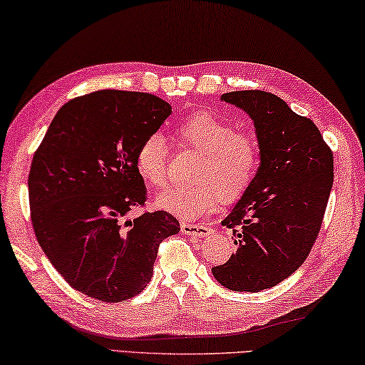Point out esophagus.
<instances>
[{
	"label": "esophagus",
	"instance_id": "1",
	"mask_svg": "<svg viewBox=\"0 0 365 365\" xmlns=\"http://www.w3.org/2000/svg\"><path fill=\"white\" fill-rule=\"evenodd\" d=\"M181 231L187 236H207L210 232V226L207 225H192V223H181Z\"/></svg>",
	"mask_w": 365,
	"mask_h": 365
}]
</instances>
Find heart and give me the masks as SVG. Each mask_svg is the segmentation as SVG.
<instances>
[{"label":"heart","instance_id":"heart-1","mask_svg":"<svg viewBox=\"0 0 365 365\" xmlns=\"http://www.w3.org/2000/svg\"><path fill=\"white\" fill-rule=\"evenodd\" d=\"M182 147L200 152L189 184H175L157 197V205L179 218L210 212L220 202H235L252 186L260 166V145L255 137L236 130L230 123L199 111L176 124ZM135 168L153 187L168 181V147L161 134H148L135 152Z\"/></svg>","mask_w":365,"mask_h":365}]
</instances>
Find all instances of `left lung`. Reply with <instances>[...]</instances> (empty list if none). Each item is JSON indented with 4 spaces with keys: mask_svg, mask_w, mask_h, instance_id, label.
<instances>
[{
    "mask_svg": "<svg viewBox=\"0 0 365 365\" xmlns=\"http://www.w3.org/2000/svg\"><path fill=\"white\" fill-rule=\"evenodd\" d=\"M222 100L254 119L260 166L222 222L232 230L236 252L212 272L225 288L257 292L282 283L312 250L333 186V152L312 119L277 95L241 91Z\"/></svg>",
    "mask_w": 365,
    "mask_h": 365,
    "instance_id": "8db88e82",
    "label": "left lung"
}]
</instances>
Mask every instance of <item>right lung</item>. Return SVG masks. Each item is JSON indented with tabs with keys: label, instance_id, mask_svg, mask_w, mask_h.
I'll use <instances>...</instances> for the list:
<instances>
[{
	"label": "right lung",
	"instance_id": "add662e5",
	"mask_svg": "<svg viewBox=\"0 0 365 365\" xmlns=\"http://www.w3.org/2000/svg\"><path fill=\"white\" fill-rule=\"evenodd\" d=\"M171 115L150 93L98 91L68 101L34 153L32 226L40 247L74 289L103 302L142 292L160 242L179 231L168 212H147L135 152ZM140 210L135 219L128 213Z\"/></svg>",
	"mask_w": 365,
	"mask_h": 365
}]
</instances>
